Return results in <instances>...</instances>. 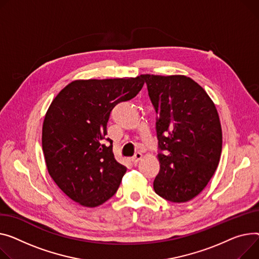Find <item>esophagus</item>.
I'll return each mask as SVG.
<instances>
[{"mask_svg":"<svg viewBox=\"0 0 259 259\" xmlns=\"http://www.w3.org/2000/svg\"><path fill=\"white\" fill-rule=\"evenodd\" d=\"M142 157H143L142 153H140V152L135 153V155L132 157V162H133V163H137V162H139V161L142 159Z\"/></svg>","mask_w":259,"mask_h":259,"instance_id":"esophagus-1","label":"esophagus"}]
</instances>
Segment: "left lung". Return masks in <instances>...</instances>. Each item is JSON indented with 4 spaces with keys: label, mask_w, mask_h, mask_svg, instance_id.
<instances>
[{
    "label": "left lung",
    "mask_w": 259,
    "mask_h": 259,
    "mask_svg": "<svg viewBox=\"0 0 259 259\" xmlns=\"http://www.w3.org/2000/svg\"><path fill=\"white\" fill-rule=\"evenodd\" d=\"M156 111L159 173L154 191L182 203L198 196L218 167L222 128L213 102L186 76L142 75Z\"/></svg>",
    "instance_id": "obj_1"
}]
</instances>
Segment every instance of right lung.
<instances>
[{"mask_svg":"<svg viewBox=\"0 0 259 259\" xmlns=\"http://www.w3.org/2000/svg\"><path fill=\"white\" fill-rule=\"evenodd\" d=\"M144 83L142 76L76 80L51 103L41 139L48 171L68 198L85 207L110 199L126 173L105 137L107 123L113 107L133 99Z\"/></svg>","mask_w":259,"mask_h":259,"instance_id":"1","label":"right lung"}]
</instances>
